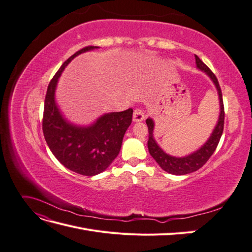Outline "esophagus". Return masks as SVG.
<instances>
[{
	"label": "esophagus",
	"instance_id": "obj_1",
	"mask_svg": "<svg viewBox=\"0 0 252 252\" xmlns=\"http://www.w3.org/2000/svg\"><path fill=\"white\" fill-rule=\"evenodd\" d=\"M145 117H146V116H145L144 111H143L142 109L138 108V109H135V110L133 111L132 121H133V122H142V121L145 120Z\"/></svg>",
	"mask_w": 252,
	"mask_h": 252
}]
</instances>
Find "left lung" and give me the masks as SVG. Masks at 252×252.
Here are the masks:
<instances>
[{
  "mask_svg": "<svg viewBox=\"0 0 252 252\" xmlns=\"http://www.w3.org/2000/svg\"><path fill=\"white\" fill-rule=\"evenodd\" d=\"M194 57H195L196 68L197 69H200L201 71H204L208 75L210 80L213 82V84H215V86L218 90V94H219L220 116L217 122V125L215 129L212 130V133L210 134L209 139L206 141L199 149L192 152V154L187 155L185 157H181V158L173 157L166 154V152L158 146V144L155 140L154 120L151 118H148L146 120V124L148 126V132H149L147 146H148L150 156L156 159V162L159 165V167H161L164 171L171 174H175V175L188 174L193 171H196L197 169H200L201 167L208 161L209 158L212 156L216 148L218 147V144L220 142V136H222L223 129H224V118H225L224 104H223L222 91H220L218 79L209 68L202 62L199 57L197 56H194Z\"/></svg>",
  "mask_w": 252,
  "mask_h": 252,
  "instance_id": "1",
  "label": "left lung"
}]
</instances>
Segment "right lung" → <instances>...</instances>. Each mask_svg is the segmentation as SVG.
Returning <instances> with one entry per match:
<instances>
[{"mask_svg": "<svg viewBox=\"0 0 252 252\" xmlns=\"http://www.w3.org/2000/svg\"><path fill=\"white\" fill-rule=\"evenodd\" d=\"M87 46L63 63L50 81L44 104L43 132L52 155L66 168L87 177L106 170L121 150L122 142L132 121L133 110L105 113L88 126L68 121L56 102L59 78L65 67L81 53L96 49Z\"/></svg>", "mask_w": 252, "mask_h": 252, "instance_id": "right-lung-1", "label": "right lung"}]
</instances>
